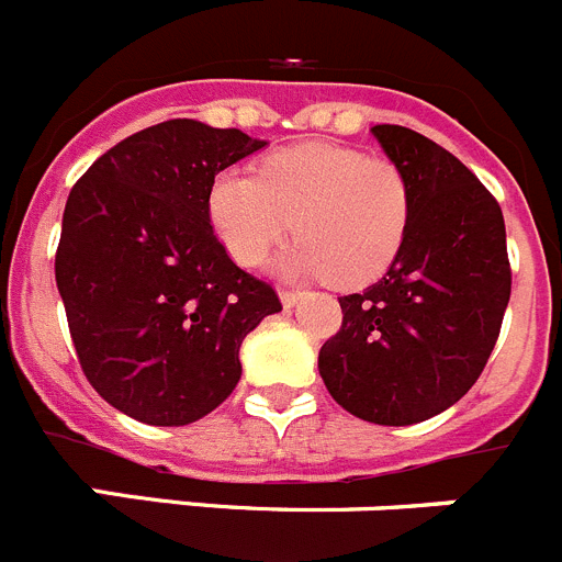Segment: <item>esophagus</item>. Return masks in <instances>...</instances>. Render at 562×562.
<instances>
[{
  "label": "esophagus",
  "instance_id": "esophagus-1",
  "mask_svg": "<svg viewBox=\"0 0 562 562\" xmlns=\"http://www.w3.org/2000/svg\"><path fill=\"white\" fill-rule=\"evenodd\" d=\"M280 300H282V305H285V307H293L296 302L302 300V293L293 291V288H280Z\"/></svg>",
  "mask_w": 562,
  "mask_h": 562
}]
</instances>
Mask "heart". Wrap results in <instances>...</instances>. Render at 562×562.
Here are the masks:
<instances>
[{"mask_svg":"<svg viewBox=\"0 0 562 562\" xmlns=\"http://www.w3.org/2000/svg\"><path fill=\"white\" fill-rule=\"evenodd\" d=\"M210 218L240 266H257L293 232L277 260L288 274H327L338 288L378 280L401 255L412 221V184L397 161L336 143H300L271 154L260 176L221 170Z\"/></svg>","mask_w":562,"mask_h":562,"instance_id":"b5f03b06","label":"heart"}]
</instances>
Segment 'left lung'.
<instances>
[{
  "label": "left lung",
  "mask_w": 562,
  "mask_h": 562,
  "mask_svg": "<svg viewBox=\"0 0 562 562\" xmlns=\"http://www.w3.org/2000/svg\"><path fill=\"white\" fill-rule=\"evenodd\" d=\"M412 184L401 255L361 293L341 296V330L318 375L341 408L412 426L451 408L479 381L513 291L498 201L462 161L403 125H375Z\"/></svg>",
  "instance_id": "1"
}]
</instances>
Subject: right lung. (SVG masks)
<instances>
[{
	"label": "right lung",
	"instance_id": "1",
	"mask_svg": "<svg viewBox=\"0 0 562 562\" xmlns=\"http://www.w3.org/2000/svg\"><path fill=\"white\" fill-rule=\"evenodd\" d=\"M237 128L168 120L105 150L72 187L55 251L80 369L148 426L195 423L240 381V344L282 311L210 224V187L262 148Z\"/></svg>",
	"mask_w": 562,
	"mask_h": 562
}]
</instances>
